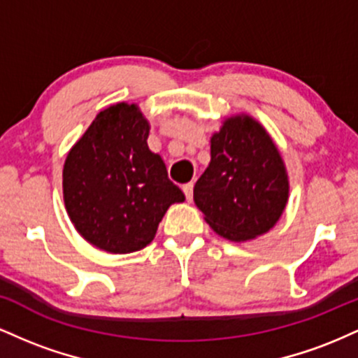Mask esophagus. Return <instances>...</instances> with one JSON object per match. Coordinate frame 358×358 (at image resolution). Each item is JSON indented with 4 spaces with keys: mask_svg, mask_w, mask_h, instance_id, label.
Masks as SVG:
<instances>
[{
    "mask_svg": "<svg viewBox=\"0 0 358 358\" xmlns=\"http://www.w3.org/2000/svg\"><path fill=\"white\" fill-rule=\"evenodd\" d=\"M182 190L185 193V196H187L188 202H192V199H193V183L192 182L190 183H185L183 187H182Z\"/></svg>",
    "mask_w": 358,
    "mask_h": 358,
    "instance_id": "1",
    "label": "esophagus"
}]
</instances>
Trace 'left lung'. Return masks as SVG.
<instances>
[{"label": "left lung", "instance_id": "8db88e82", "mask_svg": "<svg viewBox=\"0 0 358 358\" xmlns=\"http://www.w3.org/2000/svg\"><path fill=\"white\" fill-rule=\"evenodd\" d=\"M289 199L286 165L266 127L249 114L222 121L193 200L213 232L232 242L269 232Z\"/></svg>", "mask_w": 358, "mask_h": 358}]
</instances>
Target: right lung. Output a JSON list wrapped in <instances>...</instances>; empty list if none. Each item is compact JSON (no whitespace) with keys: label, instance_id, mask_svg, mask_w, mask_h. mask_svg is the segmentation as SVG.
<instances>
[{"label":"right lung","instance_id":"obj_1","mask_svg":"<svg viewBox=\"0 0 358 358\" xmlns=\"http://www.w3.org/2000/svg\"><path fill=\"white\" fill-rule=\"evenodd\" d=\"M150 122L138 104L117 102L97 114L71 148L62 171L64 203L76 231L110 254L155 239L170 205L185 200L162 156L148 148Z\"/></svg>","mask_w":358,"mask_h":358}]
</instances>
